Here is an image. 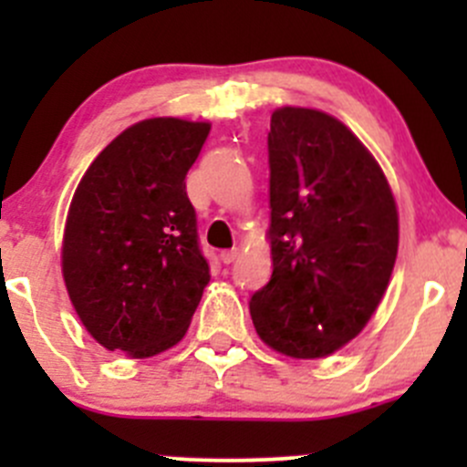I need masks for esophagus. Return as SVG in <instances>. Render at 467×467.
<instances>
[{"label":"esophagus","instance_id":"obj_1","mask_svg":"<svg viewBox=\"0 0 467 467\" xmlns=\"http://www.w3.org/2000/svg\"><path fill=\"white\" fill-rule=\"evenodd\" d=\"M237 257H239L237 248H233V251H223V253H221V262H223V264H233L234 260H237Z\"/></svg>","mask_w":467,"mask_h":467}]
</instances>
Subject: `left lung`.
Masks as SVG:
<instances>
[{
  "instance_id": "1",
  "label": "left lung",
  "mask_w": 467,
  "mask_h": 467,
  "mask_svg": "<svg viewBox=\"0 0 467 467\" xmlns=\"http://www.w3.org/2000/svg\"><path fill=\"white\" fill-rule=\"evenodd\" d=\"M268 169L273 273L251 318L273 350L318 359L378 309L398 257V207L378 160L327 112L277 108Z\"/></svg>"
}]
</instances>
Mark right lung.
I'll return each mask as SVG.
<instances>
[{
	"label": "right lung",
	"instance_id": "obj_1",
	"mask_svg": "<svg viewBox=\"0 0 467 467\" xmlns=\"http://www.w3.org/2000/svg\"><path fill=\"white\" fill-rule=\"evenodd\" d=\"M207 135V121H138L94 158L74 192L65 286L106 350L144 359L176 346L190 327L210 266L185 176Z\"/></svg>",
	"mask_w": 467,
	"mask_h": 467
}]
</instances>
